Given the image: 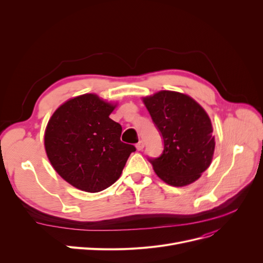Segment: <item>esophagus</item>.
Masks as SVG:
<instances>
[{"instance_id":"esophagus-1","label":"esophagus","mask_w":263,"mask_h":263,"mask_svg":"<svg viewBox=\"0 0 263 263\" xmlns=\"http://www.w3.org/2000/svg\"><path fill=\"white\" fill-rule=\"evenodd\" d=\"M135 147H136L137 150H143V148H144V143H143L142 141H140L139 143H137V144L135 145Z\"/></svg>"}]
</instances>
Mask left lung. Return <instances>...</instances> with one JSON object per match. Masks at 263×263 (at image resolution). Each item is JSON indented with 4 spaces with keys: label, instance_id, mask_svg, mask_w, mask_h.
I'll use <instances>...</instances> for the list:
<instances>
[{
    "label": "left lung",
    "instance_id": "1",
    "mask_svg": "<svg viewBox=\"0 0 263 263\" xmlns=\"http://www.w3.org/2000/svg\"><path fill=\"white\" fill-rule=\"evenodd\" d=\"M143 101L164 143L160 157L148 158L156 174L173 186L196 181L210 166L215 147L208 114L177 91L161 90Z\"/></svg>",
    "mask_w": 263,
    "mask_h": 263
}]
</instances>
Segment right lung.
<instances>
[{
    "mask_svg": "<svg viewBox=\"0 0 263 263\" xmlns=\"http://www.w3.org/2000/svg\"><path fill=\"white\" fill-rule=\"evenodd\" d=\"M115 106L85 93L62 104L48 122L45 148L49 161L79 190L97 193L112 185L136 150L120 141L122 128L109 118Z\"/></svg>",
    "mask_w": 263,
    "mask_h": 263,
    "instance_id": "right-lung-1",
    "label": "right lung"
}]
</instances>
